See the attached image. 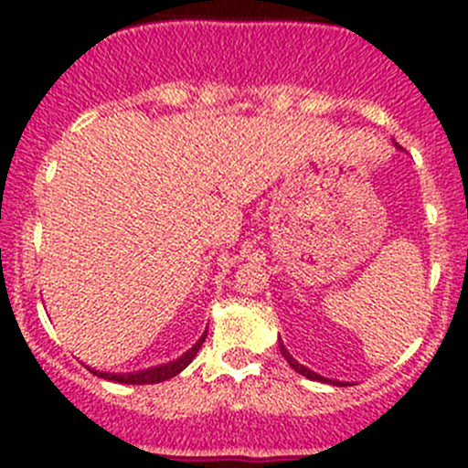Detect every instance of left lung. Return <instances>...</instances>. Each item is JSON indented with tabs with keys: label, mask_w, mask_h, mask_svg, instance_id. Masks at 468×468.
I'll list each match as a JSON object with an SVG mask.
<instances>
[{
	"label": "left lung",
	"mask_w": 468,
	"mask_h": 468,
	"mask_svg": "<svg viewBox=\"0 0 468 468\" xmlns=\"http://www.w3.org/2000/svg\"><path fill=\"white\" fill-rule=\"evenodd\" d=\"M281 353H282V357H285V360L290 362V367H292V369L296 371V374L305 376V378H310V380H319V382H335V385H344V382H337V380H328V378H324V376H319V374H314V371H310L308 367L299 365V362H296L294 357H292L290 353H287V348L282 346V342H281Z\"/></svg>",
	"instance_id": "obj_1"
}]
</instances>
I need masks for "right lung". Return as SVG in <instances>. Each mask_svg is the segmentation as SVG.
I'll use <instances>...</instances> for the list:
<instances>
[{
    "label": "right lung",
    "mask_w": 468,
    "mask_h": 468,
    "mask_svg": "<svg viewBox=\"0 0 468 468\" xmlns=\"http://www.w3.org/2000/svg\"><path fill=\"white\" fill-rule=\"evenodd\" d=\"M206 335H201L199 342L195 344V346L190 348V351L186 353V356H181L178 360L174 362H167V365H160V367H154V369H146V371H138V374H103V371H94V369H88L92 371L94 376H99V378H106V380H115V382H124V385H154V382H163V380H169L174 378L176 374H181L183 369H186L187 365H190L192 360H195V356L199 353L201 344L206 342Z\"/></svg>",
    "instance_id": "add662e5"
}]
</instances>
